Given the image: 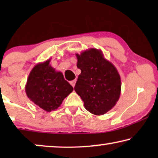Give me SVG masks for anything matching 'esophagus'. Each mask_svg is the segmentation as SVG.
<instances>
[{"label": "esophagus", "instance_id": "esophagus-1", "mask_svg": "<svg viewBox=\"0 0 158 158\" xmlns=\"http://www.w3.org/2000/svg\"><path fill=\"white\" fill-rule=\"evenodd\" d=\"M75 83H76V80H73V81H70V83L71 84V85H72L73 87H75Z\"/></svg>", "mask_w": 158, "mask_h": 158}]
</instances>
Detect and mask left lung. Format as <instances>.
Listing matches in <instances>:
<instances>
[{
	"instance_id": "left-lung-1",
	"label": "left lung",
	"mask_w": 158,
	"mask_h": 158,
	"mask_svg": "<svg viewBox=\"0 0 158 158\" xmlns=\"http://www.w3.org/2000/svg\"><path fill=\"white\" fill-rule=\"evenodd\" d=\"M81 73L74 89L83 101L85 109L95 115L110 111L121 94V77L115 66L105 59L102 51L90 48L76 54Z\"/></svg>"
}]
</instances>
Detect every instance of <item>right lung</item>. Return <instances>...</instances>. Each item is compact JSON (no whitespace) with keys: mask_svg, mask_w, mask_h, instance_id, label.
I'll return each mask as SVG.
<instances>
[{"mask_svg":"<svg viewBox=\"0 0 158 158\" xmlns=\"http://www.w3.org/2000/svg\"><path fill=\"white\" fill-rule=\"evenodd\" d=\"M50 60L34 67L25 86L26 94L32 102L47 112L60 106L64 98L73 90L61 72L56 71Z\"/></svg>","mask_w":158,"mask_h":158,"instance_id":"1","label":"right lung"}]
</instances>
